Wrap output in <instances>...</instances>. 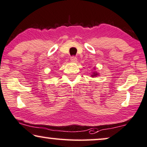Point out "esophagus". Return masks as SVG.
I'll list each match as a JSON object with an SVG mask.
<instances>
[{
    "mask_svg": "<svg viewBox=\"0 0 147 147\" xmlns=\"http://www.w3.org/2000/svg\"><path fill=\"white\" fill-rule=\"evenodd\" d=\"M71 62H74V63H76L77 62V58H76V57H74V56H72L71 58Z\"/></svg>",
    "mask_w": 147,
    "mask_h": 147,
    "instance_id": "34e87169",
    "label": "esophagus"
}]
</instances>
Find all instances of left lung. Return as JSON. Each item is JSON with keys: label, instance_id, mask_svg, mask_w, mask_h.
<instances>
[{"label": "left lung", "instance_id": "8db88e82", "mask_svg": "<svg viewBox=\"0 0 147 147\" xmlns=\"http://www.w3.org/2000/svg\"><path fill=\"white\" fill-rule=\"evenodd\" d=\"M93 69H95V67L93 68ZM97 76H99V73H97L96 71H93L91 72V78H95V77H97Z\"/></svg>", "mask_w": 147, "mask_h": 147}]
</instances>
